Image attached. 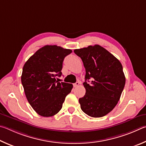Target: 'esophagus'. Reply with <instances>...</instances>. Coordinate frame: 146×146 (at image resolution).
Returning a JSON list of instances; mask_svg holds the SVG:
<instances>
[{
  "instance_id": "obj_1",
  "label": "esophagus",
  "mask_w": 146,
  "mask_h": 146,
  "mask_svg": "<svg viewBox=\"0 0 146 146\" xmlns=\"http://www.w3.org/2000/svg\"><path fill=\"white\" fill-rule=\"evenodd\" d=\"M80 85V83L79 82H76V83H74V84H73V86H74V87H77V86Z\"/></svg>"
}]
</instances>
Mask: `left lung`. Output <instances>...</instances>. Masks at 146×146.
<instances>
[{"mask_svg":"<svg viewBox=\"0 0 146 146\" xmlns=\"http://www.w3.org/2000/svg\"><path fill=\"white\" fill-rule=\"evenodd\" d=\"M74 52L82 60L86 70V94L79 99L81 110L96 118L106 115L118 103L126 83L121 63L99 45Z\"/></svg>","mask_w":146,"mask_h":146,"instance_id":"obj_1","label":"left lung"}]
</instances>
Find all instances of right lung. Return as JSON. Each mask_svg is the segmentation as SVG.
<instances>
[{"instance_id": "1", "label": "right lung", "mask_w": 146, "mask_h": 146, "mask_svg": "<svg viewBox=\"0 0 146 146\" xmlns=\"http://www.w3.org/2000/svg\"><path fill=\"white\" fill-rule=\"evenodd\" d=\"M72 52L57 45H45L31 56L23 67L21 81L30 105L43 117H52L62 108L73 85L59 82L64 58Z\"/></svg>"}]
</instances>
